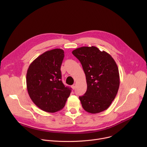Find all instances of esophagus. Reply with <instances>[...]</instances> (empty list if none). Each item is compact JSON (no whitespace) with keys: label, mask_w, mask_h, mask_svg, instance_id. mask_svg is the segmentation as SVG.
I'll use <instances>...</instances> for the list:
<instances>
[{"label":"esophagus","mask_w":147,"mask_h":147,"mask_svg":"<svg viewBox=\"0 0 147 147\" xmlns=\"http://www.w3.org/2000/svg\"><path fill=\"white\" fill-rule=\"evenodd\" d=\"M75 87H76V84H74L71 86V88H73V90H74Z\"/></svg>","instance_id":"esophagus-1"}]
</instances>
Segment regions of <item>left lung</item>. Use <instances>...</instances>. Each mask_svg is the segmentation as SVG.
<instances>
[{"label":"left lung","mask_w":147,"mask_h":147,"mask_svg":"<svg viewBox=\"0 0 147 147\" xmlns=\"http://www.w3.org/2000/svg\"><path fill=\"white\" fill-rule=\"evenodd\" d=\"M72 53L80 61L86 77L87 91L79 97L83 109L94 114L107 109L120 85L115 61L109 53L93 46L77 48Z\"/></svg>","instance_id":"obj_1"}]
</instances>
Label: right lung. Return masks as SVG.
I'll return each mask as SVG.
<instances>
[{
	"label": "right lung",
	"instance_id": "1",
	"mask_svg": "<svg viewBox=\"0 0 147 147\" xmlns=\"http://www.w3.org/2000/svg\"><path fill=\"white\" fill-rule=\"evenodd\" d=\"M65 53L55 49L36 58L29 66L26 76L27 88L32 102L49 113L60 111L70 95L71 88L61 81L60 70Z\"/></svg>",
	"mask_w": 147,
	"mask_h": 147
}]
</instances>
